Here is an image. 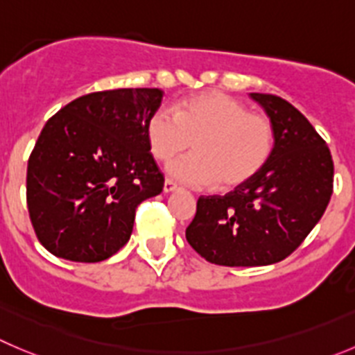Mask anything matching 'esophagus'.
<instances>
[{
    "label": "esophagus",
    "instance_id": "esophagus-1",
    "mask_svg": "<svg viewBox=\"0 0 355 355\" xmlns=\"http://www.w3.org/2000/svg\"><path fill=\"white\" fill-rule=\"evenodd\" d=\"M175 190H180V187H178V184H175L174 181L165 180V183H164V191H165V193H171V191H175Z\"/></svg>",
    "mask_w": 355,
    "mask_h": 355
}]
</instances>
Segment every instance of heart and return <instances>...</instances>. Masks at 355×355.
I'll list each match as a JSON object with an SVG mask.
<instances>
[{"label":"heart","instance_id":"b5f03b06","mask_svg":"<svg viewBox=\"0 0 355 355\" xmlns=\"http://www.w3.org/2000/svg\"><path fill=\"white\" fill-rule=\"evenodd\" d=\"M146 139L153 157L171 162L190 150L195 153L168 165L174 180L204 188L218 183L232 190L251 181L275 148V127L265 114L223 92H202L183 99L175 114L160 106L148 116Z\"/></svg>","mask_w":355,"mask_h":355}]
</instances>
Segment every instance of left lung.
<instances>
[{
	"label": "left lung",
	"instance_id": "left-lung-1",
	"mask_svg": "<svg viewBox=\"0 0 355 355\" xmlns=\"http://www.w3.org/2000/svg\"><path fill=\"white\" fill-rule=\"evenodd\" d=\"M275 127L268 164L225 197L197 202L187 241L223 266H263L288 258L312 232L333 193V158L312 123L282 97L251 94Z\"/></svg>",
	"mask_w": 355,
	"mask_h": 355
}]
</instances>
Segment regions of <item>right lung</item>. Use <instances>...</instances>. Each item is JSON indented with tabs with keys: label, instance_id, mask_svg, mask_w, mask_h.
I'll use <instances>...</instances> for the list:
<instances>
[{
	"label": "right lung",
	"instance_id": "1",
	"mask_svg": "<svg viewBox=\"0 0 355 355\" xmlns=\"http://www.w3.org/2000/svg\"><path fill=\"white\" fill-rule=\"evenodd\" d=\"M160 89H116L71 101L45 123L28 162V209L53 256L97 263L132 234L136 209L164 190L146 139Z\"/></svg>",
	"mask_w": 355,
	"mask_h": 355
}]
</instances>
